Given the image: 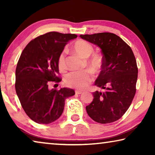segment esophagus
<instances>
[{
  "label": "esophagus",
  "instance_id": "esophagus-1",
  "mask_svg": "<svg viewBox=\"0 0 155 155\" xmlns=\"http://www.w3.org/2000/svg\"><path fill=\"white\" fill-rule=\"evenodd\" d=\"M83 93L82 91H78V90H76L75 91V94H81Z\"/></svg>",
  "mask_w": 155,
  "mask_h": 155
}]
</instances>
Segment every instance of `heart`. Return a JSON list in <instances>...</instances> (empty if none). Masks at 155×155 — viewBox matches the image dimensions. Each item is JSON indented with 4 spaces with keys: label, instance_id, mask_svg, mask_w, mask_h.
Returning <instances> with one entry per match:
<instances>
[{
    "label": "heart",
    "instance_id": "1",
    "mask_svg": "<svg viewBox=\"0 0 155 155\" xmlns=\"http://www.w3.org/2000/svg\"><path fill=\"white\" fill-rule=\"evenodd\" d=\"M72 51L78 55L87 58V64L94 72L99 73L103 69L104 64V57L99 52H94V46L88 41L78 40L73 44ZM58 68L61 71L67 69L66 59L64 52L59 54L57 61ZM93 80V75L90 70L74 71L68 73L65 76L64 83L70 87L83 90L87 87Z\"/></svg>",
    "mask_w": 155,
    "mask_h": 155
}]
</instances>
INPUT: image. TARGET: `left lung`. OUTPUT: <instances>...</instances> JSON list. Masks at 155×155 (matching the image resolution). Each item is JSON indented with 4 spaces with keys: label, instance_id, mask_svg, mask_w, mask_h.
<instances>
[{
    "label": "left lung",
    "instance_id": "1",
    "mask_svg": "<svg viewBox=\"0 0 155 155\" xmlns=\"http://www.w3.org/2000/svg\"><path fill=\"white\" fill-rule=\"evenodd\" d=\"M80 37L98 46L104 57L103 69L94 83L104 91L93 93L94 99L86 111L91 119L101 124L117 121L129 108L135 95L138 68L133 52L114 33Z\"/></svg>",
    "mask_w": 155,
    "mask_h": 155
}]
</instances>
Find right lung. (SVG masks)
<instances>
[{
  "label": "right lung",
  "instance_id": "1",
  "mask_svg": "<svg viewBox=\"0 0 155 155\" xmlns=\"http://www.w3.org/2000/svg\"><path fill=\"white\" fill-rule=\"evenodd\" d=\"M76 38L75 34L51 31L31 40L21 53L15 70V91L26 114L38 124L58 119L65 100L75 94L72 89L49 90L48 84L61 81L59 56L65 44Z\"/></svg>",
  "mask_w": 155,
  "mask_h": 155
}]
</instances>
